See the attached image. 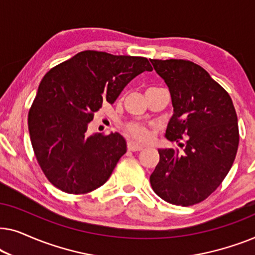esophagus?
<instances>
[{"label": "esophagus", "instance_id": "34e87169", "mask_svg": "<svg viewBox=\"0 0 255 255\" xmlns=\"http://www.w3.org/2000/svg\"><path fill=\"white\" fill-rule=\"evenodd\" d=\"M144 148L141 145H138L135 144L133 141H128V151H132V152H135V151H141V149Z\"/></svg>", "mask_w": 255, "mask_h": 255}]
</instances>
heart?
Returning <instances> with one entry per match:
<instances>
[{
  "label": "heart",
  "instance_id": "b5f03b06",
  "mask_svg": "<svg viewBox=\"0 0 255 255\" xmlns=\"http://www.w3.org/2000/svg\"><path fill=\"white\" fill-rule=\"evenodd\" d=\"M125 131L128 135L139 141H146L151 137V128L141 123H128L125 125Z\"/></svg>",
  "mask_w": 255,
  "mask_h": 255
}]
</instances>
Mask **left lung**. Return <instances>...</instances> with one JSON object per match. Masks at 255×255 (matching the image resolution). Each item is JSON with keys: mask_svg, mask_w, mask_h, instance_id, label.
<instances>
[{"mask_svg": "<svg viewBox=\"0 0 255 255\" xmlns=\"http://www.w3.org/2000/svg\"><path fill=\"white\" fill-rule=\"evenodd\" d=\"M151 62L172 96L166 137L186 139V144H180L181 152L158 149L149 182L163 201L189 207L210 196L231 169L239 145L238 118L229 93L200 65L182 59Z\"/></svg>", "mask_w": 255, "mask_h": 255, "instance_id": "8db88e82", "label": "left lung"}]
</instances>
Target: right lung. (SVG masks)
Masks as SVG:
<instances>
[{
    "label": "right lung",
    "instance_id": "right-lung-1",
    "mask_svg": "<svg viewBox=\"0 0 255 255\" xmlns=\"http://www.w3.org/2000/svg\"><path fill=\"white\" fill-rule=\"evenodd\" d=\"M152 69L144 57L88 50L45 74L27 125L37 161L54 187L80 195L107 182L127 142L117 132L90 135L87 128L104 102L113 104L132 79Z\"/></svg>",
    "mask_w": 255,
    "mask_h": 255
}]
</instances>
